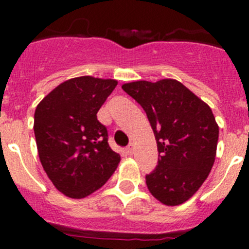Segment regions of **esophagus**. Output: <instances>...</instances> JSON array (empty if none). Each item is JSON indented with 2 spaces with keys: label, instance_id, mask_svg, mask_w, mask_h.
I'll use <instances>...</instances> for the list:
<instances>
[{
  "label": "esophagus",
  "instance_id": "1",
  "mask_svg": "<svg viewBox=\"0 0 249 249\" xmlns=\"http://www.w3.org/2000/svg\"><path fill=\"white\" fill-rule=\"evenodd\" d=\"M126 151H127V153H128L129 156H132L133 155V152H135V147H133V144H128V146H127V148H126Z\"/></svg>",
  "mask_w": 249,
  "mask_h": 249
}]
</instances>
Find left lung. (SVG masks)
Segmentation results:
<instances>
[{"instance_id":"obj_1","label":"left lung","mask_w":249,"mask_h":249,"mask_svg":"<svg viewBox=\"0 0 249 249\" xmlns=\"http://www.w3.org/2000/svg\"><path fill=\"white\" fill-rule=\"evenodd\" d=\"M146 112L157 141L158 163L146 176L152 196L178 206L203 184L214 163L219 128L206 102L176 80L124 83Z\"/></svg>"}]
</instances>
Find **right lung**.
<instances>
[{"label": "right lung", "instance_id": "add662e5", "mask_svg": "<svg viewBox=\"0 0 249 249\" xmlns=\"http://www.w3.org/2000/svg\"><path fill=\"white\" fill-rule=\"evenodd\" d=\"M116 80L91 76L58 85L35 111L39 160L53 186L71 198H85L113 175L121 157L108 144L97 112Z\"/></svg>", "mask_w": 249, "mask_h": 249}]
</instances>
